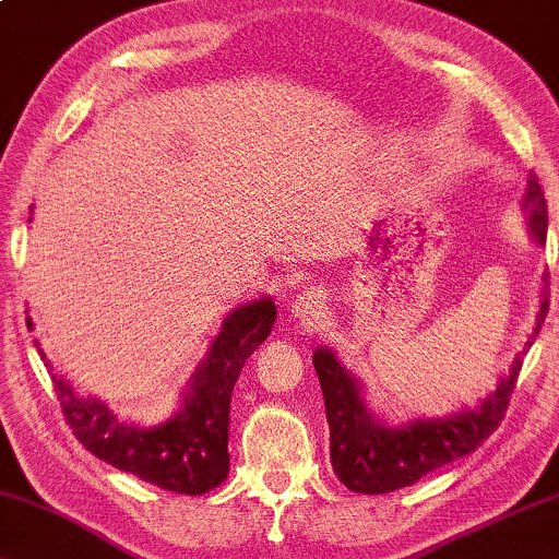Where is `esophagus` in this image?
Returning a JSON list of instances; mask_svg holds the SVG:
<instances>
[{
    "mask_svg": "<svg viewBox=\"0 0 559 559\" xmlns=\"http://www.w3.org/2000/svg\"><path fill=\"white\" fill-rule=\"evenodd\" d=\"M324 307H328V297H324V292L307 289L295 299V305H292V317L302 324H317V320L324 314Z\"/></svg>",
    "mask_w": 559,
    "mask_h": 559,
    "instance_id": "esophagus-1",
    "label": "esophagus"
}]
</instances>
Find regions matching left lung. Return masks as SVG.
<instances>
[{"instance_id":"left-lung-1","label":"left lung","mask_w":559,"mask_h":559,"mask_svg":"<svg viewBox=\"0 0 559 559\" xmlns=\"http://www.w3.org/2000/svg\"><path fill=\"white\" fill-rule=\"evenodd\" d=\"M527 214L530 237L543 247L547 239V202L537 177H527L522 197ZM549 274H543L539 307L525 345L514 355L510 372L500 377L497 390L477 402L442 417H415L392 425L377 417L365 402V384L340 362L334 349L317 347L312 365L320 377L324 394V412L330 423V457L334 475L352 492L384 495L415 485L429 472L475 452L508 412L514 382L522 369V357L539 334L549 305Z\"/></svg>"}]
</instances>
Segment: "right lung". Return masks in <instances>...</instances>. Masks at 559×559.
I'll list each match as a JSON object with an SVG mask.
<instances>
[{
    "instance_id": "add662e5",
    "label": "right lung",
    "mask_w": 559,
    "mask_h": 559,
    "mask_svg": "<svg viewBox=\"0 0 559 559\" xmlns=\"http://www.w3.org/2000/svg\"><path fill=\"white\" fill-rule=\"evenodd\" d=\"M277 320L272 297L231 309L207 357L187 382L182 405L167 423L140 427L119 419L97 397H80L64 377L51 374L72 432L94 457L167 492L204 495L229 475V402L247 357L270 337ZM27 328H32L27 317ZM39 347V342H37ZM49 369L51 362L39 349Z\"/></svg>"
}]
</instances>
